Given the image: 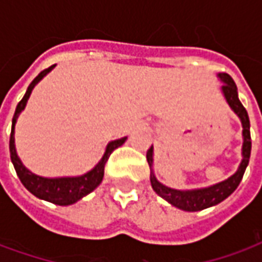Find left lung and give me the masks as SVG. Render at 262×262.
<instances>
[{
    "instance_id": "1",
    "label": "left lung",
    "mask_w": 262,
    "mask_h": 262,
    "mask_svg": "<svg viewBox=\"0 0 262 262\" xmlns=\"http://www.w3.org/2000/svg\"><path fill=\"white\" fill-rule=\"evenodd\" d=\"M217 77L225 84V85H222V92H223L229 106L233 109V112L242 120L243 160L236 172L225 181L217 182V184L210 185V187L199 188V189H188V191L172 189V188L165 187L161 182L157 181V178H156L153 172V146L147 150V161L148 165H150V170H151L150 182H151V187L156 191V193L160 195L163 199H165L168 203H171L172 206L182 209V210H187V212H198V210H202V209L210 208V206H214L222 201H225L227 196H230L231 193L236 191L238 184L242 182L244 171L247 168L248 161H250L251 136H250V119H248L247 111L238 99L237 86L230 75L226 74V73H219Z\"/></svg>"
}]
</instances>
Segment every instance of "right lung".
I'll list each match as a JSON object with an SVG mask.
<instances>
[{"instance_id":"1","label":"right lung","mask_w":262,"mask_h":262,"mask_svg":"<svg viewBox=\"0 0 262 262\" xmlns=\"http://www.w3.org/2000/svg\"><path fill=\"white\" fill-rule=\"evenodd\" d=\"M56 66V64H54ZM54 66L49 67V69L43 70L40 74L37 75L35 80L32 81L28 90H26L25 95L20 99V102L16 105L15 109L14 118H12V129H11V137H9V153H11V161L15 167V171L19 177L20 182L24 184V187L33 193L35 196L43 201H48V202L56 203L60 206H67V205H73L77 201H80L81 198H84L90 192H92L95 188L102 182L103 178V168L105 164L108 161L109 156L114 151L115 148H118L126 142L127 137H122L114 142H109L106 148H105V153H103L102 159L99 160L98 163L91 171H88L86 174L80 177H60V178H45V177L36 176L31 171L26 168L25 165L22 164V161L16 154V148H15V123L19 114L25 109L26 102L31 97L32 90L35 88L39 81L42 80L45 75L50 73L53 70Z\"/></svg>"}]
</instances>
